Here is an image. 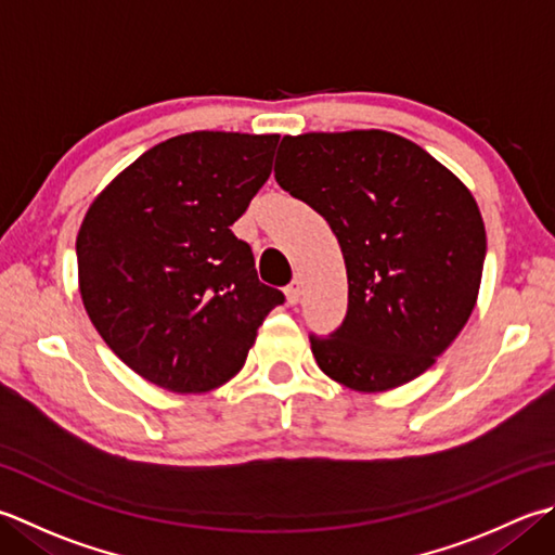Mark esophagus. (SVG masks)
Returning <instances> with one entry per match:
<instances>
[{"label":"esophagus","mask_w":555,"mask_h":555,"mask_svg":"<svg viewBox=\"0 0 555 555\" xmlns=\"http://www.w3.org/2000/svg\"><path fill=\"white\" fill-rule=\"evenodd\" d=\"M300 293H302L300 281H298V279H293L291 284L286 286V300H288V306H298V300H300Z\"/></svg>","instance_id":"34e87169"}]
</instances>
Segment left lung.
I'll return each instance as SVG.
<instances>
[{
  "instance_id": "1",
  "label": "left lung",
  "mask_w": 555,
  "mask_h": 555,
  "mask_svg": "<svg viewBox=\"0 0 555 555\" xmlns=\"http://www.w3.org/2000/svg\"><path fill=\"white\" fill-rule=\"evenodd\" d=\"M274 176L344 255L349 310L339 330L310 336L320 371L367 395L426 373L479 298L486 228L469 188L385 129L284 137Z\"/></svg>"
}]
</instances>
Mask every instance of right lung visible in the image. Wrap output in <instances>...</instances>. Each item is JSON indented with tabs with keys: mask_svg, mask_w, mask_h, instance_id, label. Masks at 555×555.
<instances>
[{
	"mask_svg": "<svg viewBox=\"0 0 555 555\" xmlns=\"http://www.w3.org/2000/svg\"><path fill=\"white\" fill-rule=\"evenodd\" d=\"M276 144L279 134L241 132L166 139L86 211L76 235L83 308L151 385L178 395L225 385L284 302L231 231L271 176Z\"/></svg>",
	"mask_w": 555,
	"mask_h": 555,
	"instance_id": "add662e5",
	"label": "right lung"
}]
</instances>
